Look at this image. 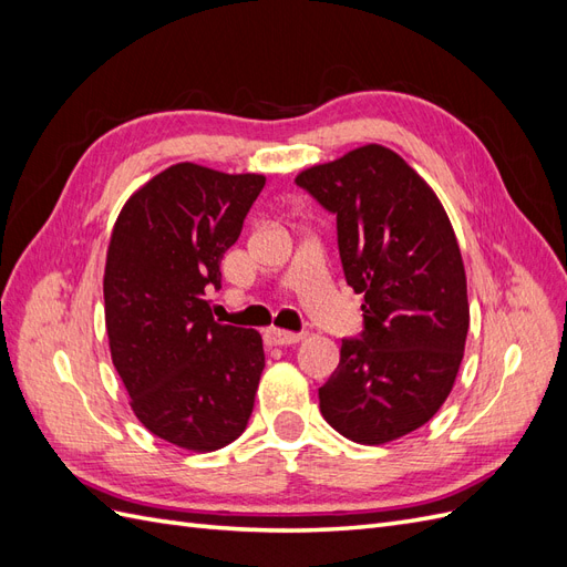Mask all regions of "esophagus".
I'll return each instance as SVG.
<instances>
[{
    "instance_id": "esophagus-1",
    "label": "esophagus",
    "mask_w": 567,
    "mask_h": 567,
    "mask_svg": "<svg viewBox=\"0 0 567 567\" xmlns=\"http://www.w3.org/2000/svg\"><path fill=\"white\" fill-rule=\"evenodd\" d=\"M267 340L271 342V346H296V342L302 340V333L284 331V329H269Z\"/></svg>"
}]
</instances>
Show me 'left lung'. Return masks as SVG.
<instances>
[{
  "label": "left lung",
  "instance_id": "8db88e82",
  "mask_svg": "<svg viewBox=\"0 0 567 567\" xmlns=\"http://www.w3.org/2000/svg\"><path fill=\"white\" fill-rule=\"evenodd\" d=\"M296 184L336 215L342 271L364 296L362 338L342 340L319 388L321 416L359 444L409 435L450 398L466 348V269L452 221L416 169L381 144L307 167Z\"/></svg>",
  "mask_w": 567,
  "mask_h": 567
}]
</instances>
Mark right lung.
Returning a JSON list of instances; mask_svg holds the SVG:
<instances>
[{
  "label": "right lung",
  "instance_id": "1",
  "mask_svg": "<svg viewBox=\"0 0 567 567\" xmlns=\"http://www.w3.org/2000/svg\"><path fill=\"white\" fill-rule=\"evenodd\" d=\"M265 175L177 163L120 210L104 271L113 367L146 431L188 452L246 431L265 369L262 336L217 323L210 288Z\"/></svg>",
  "mask_w": 567,
  "mask_h": 567
}]
</instances>
